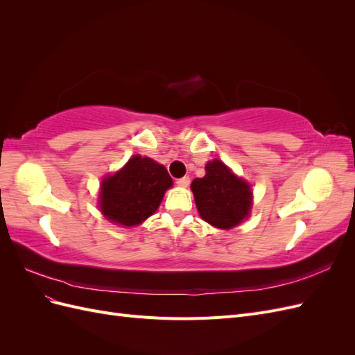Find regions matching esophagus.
Listing matches in <instances>:
<instances>
[{"instance_id": "1", "label": "esophagus", "mask_w": 355, "mask_h": 355, "mask_svg": "<svg viewBox=\"0 0 355 355\" xmlns=\"http://www.w3.org/2000/svg\"><path fill=\"white\" fill-rule=\"evenodd\" d=\"M189 178L188 176H184V178H180V179H178L176 180V184H178V187H180V188H187L188 185H189Z\"/></svg>"}]
</instances>
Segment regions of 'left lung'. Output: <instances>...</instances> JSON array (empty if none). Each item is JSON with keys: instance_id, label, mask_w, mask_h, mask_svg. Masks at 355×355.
Listing matches in <instances>:
<instances>
[{"instance_id": "1", "label": "left lung", "mask_w": 355, "mask_h": 355, "mask_svg": "<svg viewBox=\"0 0 355 355\" xmlns=\"http://www.w3.org/2000/svg\"><path fill=\"white\" fill-rule=\"evenodd\" d=\"M191 189L201 219L214 228L231 230L249 216L253 200L250 185L220 159L209 161L206 175L192 180Z\"/></svg>"}]
</instances>
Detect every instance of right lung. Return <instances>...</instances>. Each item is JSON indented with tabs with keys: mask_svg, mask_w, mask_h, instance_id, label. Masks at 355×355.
Instances as JSON below:
<instances>
[{
	"mask_svg": "<svg viewBox=\"0 0 355 355\" xmlns=\"http://www.w3.org/2000/svg\"><path fill=\"white\" fill-rule=\"evenodd\" d=\"M171 185L173 180L163 164L133 155L121 170L102 180L99 209L115 225L136 227L155 213Z\"/></svg>",
	"mask_w": 355,
	"mask_h": 355,
	"instance_id": "1",
	"label": "right lung"
}]
</instances>
